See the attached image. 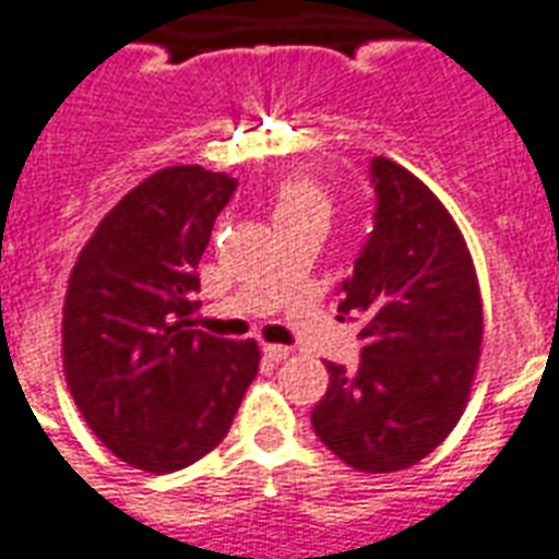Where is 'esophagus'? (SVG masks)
Listing matches in <instances>:
<instances>
[{
	"mask_svg": "<svg viewBox=\"0 0 559 559\" xmlns=\"http://www.w3.org/2000/svg\"><path fill=\"white\" fill-rule=\"evenodd\" d=\"M289 352H293L289 346H263V355L270 357V360H275V364H278V360H287Z\"/></svg>",
	"mask_w": 559,
	"mask_h": 559,
	"instance_id": "34e87169",
	"label": "esophagus"
}]
</instances>
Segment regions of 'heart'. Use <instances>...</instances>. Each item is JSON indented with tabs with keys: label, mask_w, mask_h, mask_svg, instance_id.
<instances>
[{
	"label": "heart",
	"mask_w": 559,
	"mask_h": 559,
	"mask_svg": "<svg viewBox=\"0 0 559 559\" xmlns=\"http://www.w3.org/2000/svg\"><path fill=\"white\" fill-rule=\"evenodd\" d=\"M310 207H325L328 199L325 193L319 190L310 178H293L278 190V199H275V216H289V213L310 211Z\"/></svg>",
	"instance_id": "heart-1"
}]
</instances>
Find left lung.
Instances as JSON below:
<instances>
[{"mask_svg":"<svg viewBox=\"0 0 559 559\" xmlns=\"http://www.w3.org/2000/svg\"><path fill=\"white\" fill-rule=\"evenodd\" d=\"M372 231L340 281V319H360V364H328L310 425L360 472L428 457L457 425L484 336L480 289L463 234L404 166L372 157Z\"/></svg>","mask_w":559,"mask_h":559,"instance_id":"left-lung-1","label":"left lung"}]
</instances>
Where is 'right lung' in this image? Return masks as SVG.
<instances>
[{
	"label": "right lung",
	"mask_w": 559,
	"mask_h": 559,
	"mask_svg": "<svg viewBox=\"0 0 559 559\" xmlns=\"http://www.w3.org/2000/svg\"><path fill=\"white\" fill-rule=\"evenodd\" d=\"M237 178L169 166L105 216L72 266L63 372L93 433L128 466L178 472L225 440L258 374L254 340L193 328L199 261Z\"/></svg>",
	"instance_id": "1"
}]
</instances>
